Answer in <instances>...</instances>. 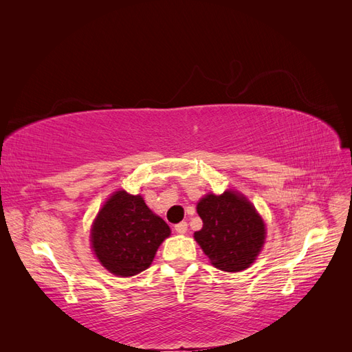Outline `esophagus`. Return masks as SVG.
Returning a JSON list of instances; mask_svg holds the SVG:
<instances>
[{
  "label": "esophagus",
  "mask_w": 352,
  "mask_h": 352,
  "mask_svg": "<svg viewBox=\"0 0 352 352\" xmlns=\"http://www.w3.org/2000/svg\"><path fill=\"white\" fill-rule=\"evenodd\" d=\"M175 230L177 233H180V235H184V233H186V230H188V223L186 221L177 223V225H175Z\"/></svg>",
  "instance_id": "1"
}]
</instances>
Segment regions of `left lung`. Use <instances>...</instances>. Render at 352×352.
Wrapping results in <instances>:
<instances>
[{
    "instance_id": "8db88e82",
    "label": "left lung",
    "mask_w": 352,
    "mask_h": 352,
    "mask_svg": "<svg viewBox=\"0 0 352 352\" xmlns=\"http://www.w3.org/2000/svg\"><path fill=\"white\" fill-rule=\"evenodd\" d=\"M197 211L202 228L195 241L211 264L223 272H241L250 267L265 239L264 221L243 195L226 190L202 198Z\"/></svg>"
}]
</instances>
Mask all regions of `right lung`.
<instances>
[{
  "label": "right lung",
  "instance_id": "obj_1",
  "mask_svg": "<svg viewBox=\"0 0 352 352\" xmlns=\"http://www.w3.org/2000/svg\"><path fill=\"white\" fill-rule=\"evenodd\" d=\"M168 235L167 223L146 207L141 195L119 190L98 212L91 241L105 269L129 278L150 267L160 243Z\"/></svg>",
  "mask_w": 352,
  "mask_h": 352
}]
</instances>
